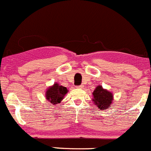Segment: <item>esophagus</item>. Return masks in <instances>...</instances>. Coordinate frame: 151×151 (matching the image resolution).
I'll use <instances>...</instances> for the list:
<instances>
[{"label": "esophagus", "instance_id": "1", "mask_svg": "<svg viewBox=\"0 0 151 151\" xmlns=\"http://www.w3.org/2000/svg\"><path fill=\"white\" fill-rule=\"evenodd\" d=\"M76 87L79 88V89H82V88H83V85H79V86H77Z\"/></svg>", "mask_w": 151, "mask_h": 151}]
</instances>
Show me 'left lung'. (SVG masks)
I'll use <instances>...</instances> for the list:
<instances>
[{"instance_id": "8db88e82", "label": "left lung", "mask_w": 151, "mask_h": 151, "mask_svg": "<svg viewBox=\"0 0 151 151\" xmlns=\"http://www.w3.org/2000/svg\"><path fill=\"white\" fill-rule=\"evenodd\" d=\"M92 101L94 104L98 107V109L101 110H105L109 108L113 101V95L111 92L104 89L103 86L100 85L95 88L94 92H92Z\"/></svg>"}]
</instances>
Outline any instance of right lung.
Here are the masks:
<instances>
[{
  "mask_svg": "<svg viewBox=\"0 0 151 151\" xmlns=\"http://www.w3.org/2000/svg\"><path fill=\"white\" fill-rule=\"evenodd\" d=\"M68 92V89L65 86H60L59 83H54L46 91V99L53 105L58 104L64 99Z\"/></svg>",
  "mask_w": 151,
  "mask_h": 151,
  "instance_id": "add662e5",
  "label": "right lung"
}]
</instances>
